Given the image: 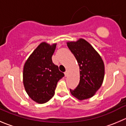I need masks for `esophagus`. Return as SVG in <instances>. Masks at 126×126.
<instances>
[{
    "label": "esophagus",
    "mask_w": 126,
    "mask_h": 126,
    "mask_svg": "<svg viewBox=\"0 0 126 126\" xmlns=\"http://www.w3.org/2000/svg\"><path fill=\"white\" fill-rule=\"evenodd\" d=\"M64 74H65V77H67L68 74H69V72H68V70H66V71L65 72V73H64Z\"/></svg>",
    "instance_id": "34e87169"
}]
</instances>
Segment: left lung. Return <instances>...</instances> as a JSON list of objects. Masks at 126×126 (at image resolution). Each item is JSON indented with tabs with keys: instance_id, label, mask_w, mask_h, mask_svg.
<instances>
[{
	"instance_id": "8db88e82",
	"label": "left lung",
	"mask_w": 126,
	"mask_h": 126,
	"mask_svg": "<svg viewBox=\"0 0 126 126\" xmlns=\"http://www.w3.org/2000/svg\"><path fill=\"white\" fill-rule=\"evenodd\" d=\"M67 46L80 67V82L71 94L80 100L93 96L101 87L105 76V65L99 54L83 39L69 42Z\"/></svg>"
}]
</instances>
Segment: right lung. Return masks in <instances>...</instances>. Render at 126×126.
<instances>
[{
  "mask_svg": "<svg viewBox=\"0 0 126 126\" xmlns=\"http://www.w3.org/2000/svg\"><path fill=\"white\" fill-rule=\"evenodd\" d=\"M56 44L42 43L25 62L23 84L29 96L38 103H45L53 97L59 80L64 76L52 62Z\"/></svg>",
  "mask_w": 126,
  "mask_h": 126,
  "instance_id": "obj_1",
  "label": "right lung"
}]
</instances>
